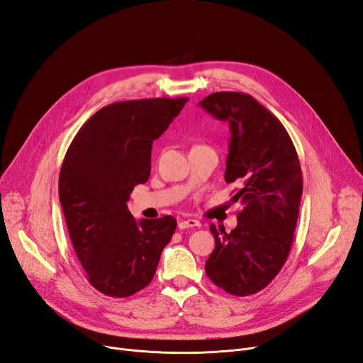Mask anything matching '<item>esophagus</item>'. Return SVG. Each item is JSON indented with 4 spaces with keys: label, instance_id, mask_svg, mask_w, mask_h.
Returning a JSON list of instances; mask_svg holds the SVG:
<instances>
[{
    "label": "esophagus",
    "instance_id": "esophagus-1",
    "mask_svg": "<svg viewBox=\"0 0 363 363\" xmlns=\"http://www.w3.org/2000/svg\"><path fill=\"white\" fill-rule=\"evenodd\" d=\"M200 227V223L197 219H181L178 223V228L179 230H185V228H197Z\"/></svg>",
    "mask_w": 363,
    "mask_h": 363
}]
</instances>
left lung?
I'll return each instance as SVG.
<instances>
[{
	"instance_id": "obj_1",
	"label": "left lung",
	"mask_w": 363,
	"mask_h": 363,
	"mask_svg": "<svg viewBox=\"0 0 363 363\" xmlns=\"http://www.w3.org/2000/svg\"><path fill=\"white\" fill-rule=\"evenodd\" d=\"M203 109L230 125L225 182L239 184V224L211 231L215 249L204 270L220 289L246 296L264 289L285 264L303 194V175L283 124L250 94L216 91Z\"/></svg>"
}]
</instances>
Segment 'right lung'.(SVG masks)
I'll list each match as a JSON object with an SVG mask.
<instances>
[{
	"label": "right lung",
	"instance_id": "add662e5",
	"mask_svg": "<svg viewBox=\"0 0 363 363\" xmlns=\"http://www.w3.org/2000/svg\"><path fill=\"white\" fill-rule=\"evenodd\" d=\"M186 98H154L106 105L78 130L59 175V200L87 280L99 292L124 298L152 280L177 228L166 215L136 220L128 201L151 172L152 140L160 138Z\"/></svg>",
	"mask_w": 363,
	"mask_h": 363
}]
</instances>
